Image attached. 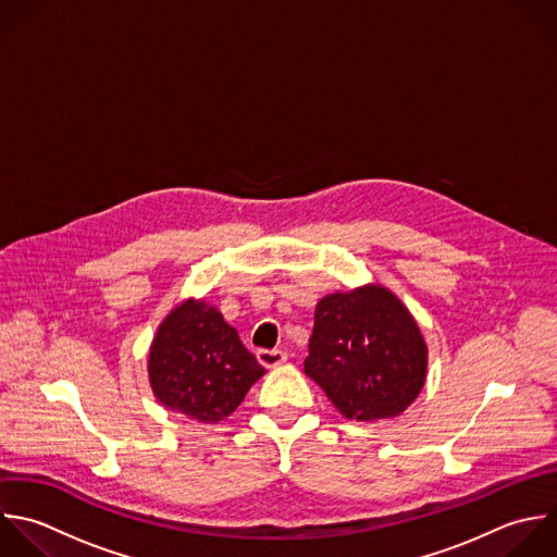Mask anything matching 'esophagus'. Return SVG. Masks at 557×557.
<instances>
[{
  "instance_id": "34e87169",
  "label": "esophagus",
  "mask_w": 557,
  "mask_h": 557,
  "mask_svg": "<svg viewBox=\"0 0 557 557\" xmlns=\"http://www.w3.org/2000/svg\"><path fill=\"white\" fill-rule=\"evenodd\" d=\"M256 356H258V362L267 369H275V367L284 364L288 358L286 351H282V349H260Z\"/></svg>"
}]
</instances>
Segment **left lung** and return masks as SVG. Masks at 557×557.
<instances>
[{"label": "left lung", "instance_id": "left-lung-1", "mask_svg": "<svg viewBox=\"0 0 557 557\" xmlns=\"http://www.w3.org/2000/svg\"><path fill=\"white\" fill-rule=\"evenodd\" d=\"M304 369L347 419H391L421 393L428 347L393 293L364 286L319 301Z\"/></svg>", "mask_w": 557, "mask_h": 557}]
</instances>
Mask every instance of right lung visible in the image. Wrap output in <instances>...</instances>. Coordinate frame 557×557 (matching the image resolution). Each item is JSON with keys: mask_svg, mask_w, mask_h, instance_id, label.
Segmentation results:
<instances>
[{"mask_svg": "<svg viewBox=\"0 0 557 557\" xmlns=\"http://www.w3.org/2000/svg\"><path fill=\"white\" fill-rule=\"evenodd\" d=\"M264 367L214 308L184 301L160 325L149 382L160 404L201 423L230 417Z\"/></svg>", "mask_w": 557, "mask_h": 557, "instance_id": "add662e5", "label": "right lung"}]
</instances>
